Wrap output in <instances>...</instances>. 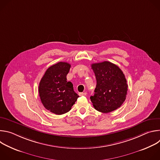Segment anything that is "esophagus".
<instances>
[{
	"mask_svg": "<svg viewBox=\"0 0 160 160\" xmlns=\"http://www.w3.org/2000/svg\"><path fill=\"white\" fill-rule=\"evenodd\" d=\"M86 94H87V93L86 92H80L79 94H78V95L80 96H86Z\"/></svg>",
	"mask_w": 160,
	"mask_h": 160,
	"instance_id": "1",
	"label": "esophagus"
}]
</instances>
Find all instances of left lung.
Listing matches in <instances>:
<instances>
[{"instance_id":"8db88e82","label":"left lung","mask_w":160,"mask_h":160,"mask_svg":"<svg viewBox=\"0 0 160 160\" xmlns=\"http://www.w3.org/2000/svg\"><path fill=\"white\" fill-rule=\"evenodd\" d=\"M97 85L90 100L94 108L108 113L120 108L126 99L128 85L125 75L116 64L109 61L91 65Z\"/></svg>"}]
</instances>
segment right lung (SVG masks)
<instances>
[{
  "instance_id": "right-lung-1",
  "label": "right lung",
  "mask_w": 160,
  "mask_h": 160,
  "mask_svg": "<svg viewBox=\"0 0 160 160\" xmlns=\"http://www.w3.org/2000/svg\"><path fill=\"white\" fill-rule=\"evenodd\" d=\"M70 67L66 62L50 66L39 83L38 92L42 104L56 115L69 111L79 97L73 90L72 83L66 80Z\"/></svg>"
}]
</instances>
